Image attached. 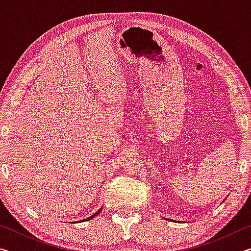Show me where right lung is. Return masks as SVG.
I'll return each instance as SVG.
<instances>
[{
    "mask_svg": "<svg viewBox=\"0 0 251 251\" xmlns=\"http://www.w3.org/2000/svg\"><path fill=\"white\" fill-rule=\"evenodd\" d=\"M100 209L99 211H96L94 215H93V216H91V217H88V218H86V219H84V220H80V222H86V220H88V219H91V218H94L96 215H99V214H100Z\"/></svg>",
    "mask_w": 251,
    "mask_h": 251,
    "instance_id": "right-lung-1",
    "label": "right lung"
}]
</instances>
